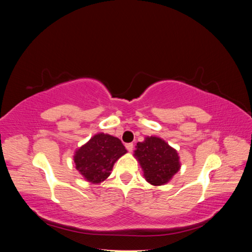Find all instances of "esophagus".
<instances>
[{
  "mask_svg": "<svg viewBox=\"0 0 252 252\" xmlns=\"http://www.w3.org/2000/svg\"><path fill=\"white\" fill-rule=\"evenodd\" d=\"M125 146H126V149H127L129 152H131V151L133 150L134 145H133L132 143H127V144L125 145Z\"/></svg>",
  "mask_w": 252,
  "mask_h": 252,
  "instance_id": "esophagus-1",
  "label": "esophagus"
}]
</instances>
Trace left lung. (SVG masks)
Wrapping results in <instances>:
<instances>
[{
    "mask_svg": "<svg viewBox=\"0 0 252 252\" xmlns=\"http://www.w3.org/2000/svg\"><path fill=\"white\" fill-rule=\"evenodd\" d=\"M134 157L140 162L145 179L155 186L169 182L181 167L177 150L157 136H147L136 144Z\"/></svg>",
    "mask_w": 252,
    "mask_h": 252,
    "instance_id": "obj_1",
    "label": "left lung"
}]
</instances>
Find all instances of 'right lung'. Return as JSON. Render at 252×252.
<instances>
[{"label":"right lung","instance_id":"right-lung-1","mask_svg":"<svg viewBox=\"0 0 252 252\" xmlns=\"http://www.w3.org/2000/svg\"><path fill=\"white\" fill-rule=\"evenodd\" d=\"M126 152L124 145L118 138L97 133L75 151V168L87 181L101 183L109 177L113 164Z\"/></svg>","mask_w":252,"mask_h":252}]
</instances>
